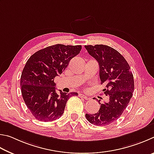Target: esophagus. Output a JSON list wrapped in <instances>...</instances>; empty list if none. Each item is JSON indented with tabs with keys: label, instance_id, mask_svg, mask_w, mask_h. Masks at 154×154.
<instances>
[{
	"label": "esophagus",
	"instance_id": "obj_1",
	"mask_svg": "<svg viewBox=\"0 0 154 154\" xmlns=\"http://www.w3.org/2000/svg\"><path fill=\"white\" fill-rule=\"evenodd\" d=\"M79 97H81V98H84L85 99H86V100H88V99H89V98H88L87 96H86L85 95H83V94H80Z\"/></svg>",
	"mask_w": 154,
	"mask_h": 154
}]
</instances>
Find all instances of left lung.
Here are the masks:
<instances>
[{
    "label": "left lung",
    "instance_id": "1",
    "mask_svg": "<svg viewBox=\"0 0 154 154\" xmlns=\"http://www.w3.org/2000/svg\"><path fill=\"white\" fill-rule=\"evenodd\" d=\"M88 53L99 63L101 84L106 85L107 103H101L98 112L86 114L90 123L97 126L108 125L121 116L134 91V79L125 57L114 48L103 45H85Z\"/></svg>",
    "mask_w": 154,
    "mask_h": 154
}]
</instances>
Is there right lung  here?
Here are the masks:
<instances>
[{
  "label": "right lung",
  "instance_id": "1",
  "mask_svg": "<svg viewBox=\"0 0 154 154\" xmlns=\"http://www.w3.org/2000/svg\"><path fill=\"white\" fill-rule=\"evenodd\" d=\"M82 46L57 44L38 51L28 59L21 73V94L26 106L36 120L49 122L60 118L66 103L77 93L55 91L54 79L63 72Z\"/></svg>",
  "mask_w": 154,
  "mask_h": 154
}]
</instances>
